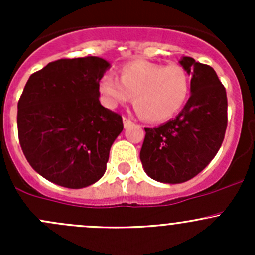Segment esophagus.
I'll return each mask as SVG.
<instances>
[{
    "mask_svg": "<svg viewBox=\"0 0 255 255\" xmlns=\"http://www.w3.org/2000/svg\"><path fill=\"white\" fill-rule=\"evenodd\" d=\"M123 125H125V127H128V126L132 125V120H129L128 117L123 116Z\"/></svg>",
    "mask_w": 255,
    "mask_h": 255,
    "instance_id": "obj_1",
    "label": "esophagus"
}]
</instances>
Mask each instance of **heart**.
I'll return each instance as SVG.
<instances>
[{"label": "heart", "instance_id": "obj_1", "mask_svg": "<svg viewBox=\"0 0 255 255\" xmlns=\"http://www.w3.org/2000/svg\"><path fill=\"white\" fill-rule=\"evenodd\" d=\"M100 92L109 106L125 104L133 97L138 115L148 122L170 120L186 104L190 78L179 64L163 65L137 60L120 69V80L105 74Z\"/></svg>", "mask_w": 255, "mask_h": 255}]
</instances>
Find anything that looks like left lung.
I'll list each match as a JSON object with an SVG mask.
<instances>
[{
    "mask_svg": "<svg viewBox=\"0 0 255 255\" xmlns=\"http://www.w3.org/2000/svg\"><path fill=\"white\" fill-rule=\"evenodd\" d=\"M191 75V96L174 120L144 128L140 160L148 176L180 184L201 173L215 158L227 128V95L211 66L184 56L180 61Z\"/></svg>",
    "mask_w": 255,
    "mask_h": 255,
    "instance_id": "obj_1",
    "label": "left lung"
}]
</instances>
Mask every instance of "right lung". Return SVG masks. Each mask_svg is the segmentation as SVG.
Returning a JSON list of instances; mask_svg holds the SVG:
<instances>
[{
  "label": "right lung",
  "mask_w": 255,
  "mask_h": 255,
  "mask_svg": "<svg viewBox=\"0 0 255 255\" xmlns=\"http://www.w3.org/2000/svg\"><path fill=\"white\" fill-rule=\"evenodd\" d=\"M110 68L97 56L59 59L32 74L18 101L20 148L43 177L81 189L101 179L122 116L100 104V80Z\"/></svg>",
  "instance_id": "add662e5"
}]
</instances>
